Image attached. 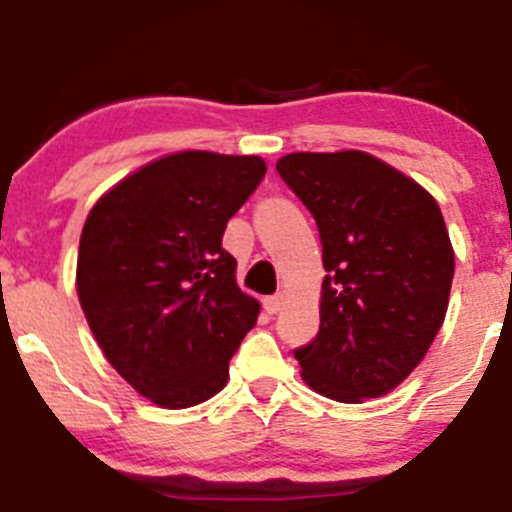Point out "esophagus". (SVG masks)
Masks as SVG:
<instances>
[{"instance_id": "34e87169", "label": "esophagus", "mask_w": 512, "mask_h": 512, "mask_svg": "<svg viewBox=\"0 0 512 512\" xmlns=\"http://www.w3.org/2000/svg\"><path fill=\"white\" fill-rule=\"evenodd\" d=\"M284 304H286V294H274L264 301V306L269 314H279V311L284 309Z\"/></svg>"}]
</instances>
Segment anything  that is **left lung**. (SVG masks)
<instances>
[{"mask_svg": "<svg viewBox=\"0 0 512 512\" xmlns=\"http://www.w3.org/2000/svg\"><path fill=\"white\" fill-rule=\"evenodd\" d=\"M321 236V324L294 349L311 389L362 402L397 387L445 321L455 256L435 198L362 153H291L276 163Z\"/></svg>", "mask_w": 512, "mask_h": 512, "instance_id": "obj_1", "label": "left lung"}]
</instances>
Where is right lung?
I'll return each mask as SVG.
<instances>
[{
  "instance_id": "1",
  "label": "right lung",
  "mask_w": 512,
  "mask_h": 512,
  "mask_svg": "<svg viewBox=\"0 0 512 512\" xmlns=\"http://www.w3.org/2000/svg\"><path fill=\"white\" fill-rule=\"evenodd\" d=\"M266 175L256 155L188 150L160 158L95 203L80 236L77 296L120 377L180 410L226 387L259 316L221 246Z\"/></svg>"
}]
</instances>
